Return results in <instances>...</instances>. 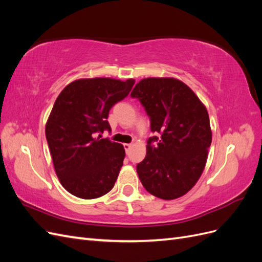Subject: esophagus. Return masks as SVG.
Listing matches in <instances>:
<instances>
[{
	"label": "esophagus",
	"mask_w": 262,
	"mask_h": 262,
	"mask_svg": "<svg viewBox=\"0 0 262 262\" xmlns=\"http://www.w3.org/2000/svg\"><path fill=\"white\" fill-rule=\"evenodd\" d=\"M123 146H124V149H125V152H126V153H129V150L131 149V146H132V144H129V143H125V144H123Z\"/></svg>",
	"instance_id": "esophagus-1"
}]
</instances>
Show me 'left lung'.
I'll return each instance as SVG.
<instances>
[{"mask_svg": "<svg viewBox=\"0 0 262 262\" xmlns=\"http://www.w3.org/2000/svg\"><path fill=\"white\" fill-rule=\"evenodd\" d=\"M131 97L146 110L150 130L146 156L137 166L142 185L164 200L186 194L202 175L212 131L208 110L194 92L173 77H147L134 87Z\"/></svg>", "mask_w": 262, "mask_h": 262, "instance_id": "obj_1", "label": "left lung"}]
</instances>
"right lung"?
<instances>
[{"mask_svg": "<svg viewBox=\"0 0 262 262\" xmlns=\"http://www.w3.org/2000/svg\"><path fill=\"white\" fill-rule=\"evenodd\" d=\"M133 78H80L60 93L46 123V138L55 173L67 191L96 199L115 186L123 160L120 143L100 139L109 110L129 95Z\"/></svg>", "mask_w": 262, "mask_h": 262, "instance_id": "add662e5", "label": "right lung"}]
</instances>
